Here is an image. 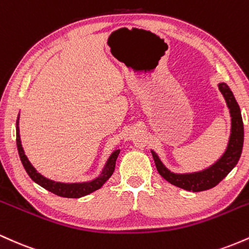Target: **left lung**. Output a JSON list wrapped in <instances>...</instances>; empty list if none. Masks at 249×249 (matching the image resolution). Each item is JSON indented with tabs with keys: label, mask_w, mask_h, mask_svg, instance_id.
Wrapping results in <instances>:
<instances>
[{
	"label": "left lung",
	"mask_w": 249,
	"mask_h": 249,
	"mask_svg": "<svg viewBox=\"0 0 249 249\" xmlns=\"http://www.w3.org/2000/svg\"><path fill=\"white\" fill-rule=\"evenodd\" d=\"M219 90L224 96L226 104L230 108L231 136L225 153L222 154L221 158L214 162L212 166L194 173H173L162 164L157 153L154 151H151L158 173L174 186L186 191H192V192L210 190V188L216 186L238 164L242 152V146H244V123H242L241 112H240V107L235 101V97L226 83H220Z\"/></svg>",
	"instance_id": "8db88e82"
}]
</instances>
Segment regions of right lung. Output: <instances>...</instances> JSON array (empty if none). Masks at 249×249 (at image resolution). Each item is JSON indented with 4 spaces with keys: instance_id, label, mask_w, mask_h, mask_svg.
<instances>
[{
    "instance_id": "1",
    "label": "right lung",
    "mask_w": 249,
    "mask_h": 249,
    "mask_svg": "<svg viewBox=\"0 0 249 249\" xmlns=\"http://www.w3.org/2000/svg\"><path fill=\"white\" fill-rule=\"evenodd\" d=\"M18 118L19 115L17 117L16 122V144H17V150H18L19 158H21L22 164L27 171V173L29 174V177L36 184H38L39 186H42L45 190H48L49 192L56 194V196H63V198H81V196H88V194L95 192V191L99 190L103 185L107 182V180L112 176L113 171H115L116 166V160L118 158V154L121 152V150H115L111 156L108 157L107 164H105L104 168H103L102 173L97 177L96 179L91 180V181L87 182H76V184H64V182H57L53 180L47 179L45 177H43L41 173H38L35 170V167L30 164V161L28 160L27 156L24 154L23 147L21 144V138H19V127H18Z\"/></svg>"
}]
</instances>
